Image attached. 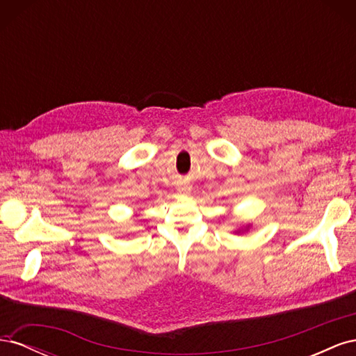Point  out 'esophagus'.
I'll use <instances>...</instances> for the list:
<instances>
[{"instance_id": "1", "label": "esophagus", "mask_w": 356, "mask_h": 356, "mask_svg": "<svg viewBox=\"0 0 356 356\" xmlns=\"http://www.w3.org/2000/svg\"><path fill=\"white\" fill-rule=\"evenodd\" d=\"M178 191L182 193V195H188L190 187L188 186H178Z\"/></svg>"}]
</instances>
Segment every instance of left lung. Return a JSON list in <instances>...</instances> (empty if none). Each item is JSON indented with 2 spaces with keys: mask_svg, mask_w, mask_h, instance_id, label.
<instances>
[{
  "mask_svg": "<svg viewBox=\"0 0 356 356\" xmlns=\"http://www.w3.org/2000/svg\"><path fill=\"white\" fill-rule=\"evenodd\" d=\"M248 230H250V224L245 225V227H242V229H238L234 233H243V232H248Z\"/></svg>",
  "mask_w": 356,
  "mask_h": 356,
  "instance_id": "1",
  "label": "left lung"
}]
</instances>
